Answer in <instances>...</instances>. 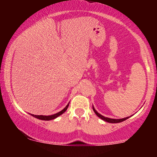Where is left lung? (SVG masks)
<instances>
[{
  "instance_id": "obj_1",
  "label": "left lung",
  "mask_w": 157,
  "mask_h": 157,
  "mask_svg": "<svg viewBox=\"0 0 157 157\" xmlns=\"http://www.w3.org/2000/svg\"><path fill=\"white\" fill-rule=\"evenodd\" d=\"M93 110H94V113H96V114L99 117L101 118L102 120H104V121L108 122H111V123H117V122H122V121H124V120H127V119L128 118V117H125V118H123V119H118V120H117V119H111V118L105 117L102 116V115H101V114H100V113L97 112L96 110L94 109V106H93Z\"/></svg>"
}]
</instances>
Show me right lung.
Wrapping results in <instances>:
<instances>
[{
    "mask_svg": "<svg viewBox=\"0 0 157 157\" xmlns=\"http://www.w3.org/2000/svg\"><path fill=\"white\" fill-rule=\"evenodd\" d=\"M68 105H69V103L65 107V109H63L62 110V111H60V112L55 113V114H53V115H49V116H44V115H34V114H31L32 115L33 117H35L39 119V120H54V119L57 118V117H59L60 115L62 114V113H63L65 111H66L68 107Z\"/></svg>",
    "mask_w": 157,
    "mask_h": 157,
    "instance_id": "obj_1",
    "label": "right lung"
}]
</instances>
